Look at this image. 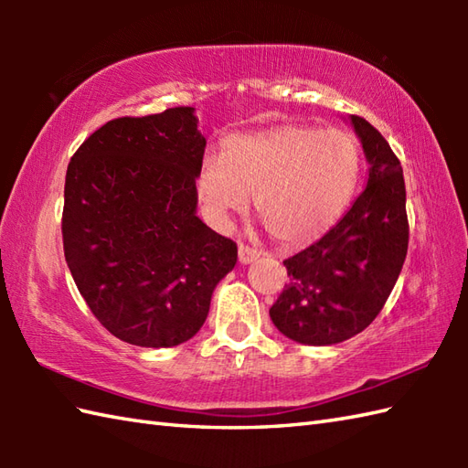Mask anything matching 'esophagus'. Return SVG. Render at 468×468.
Returning <instances> with one entry per match:
<instances>
[{"mask_svg":"<svg viewBox=\"0 0 468 468\" xmlns=\"http://www.w3.org/2000/svg\"><path fill=\"white\" fill-rule=\"evenodd\" d=\"M257 257H260V251L253 250V247H250V245H243V243L239 245V261H241L243 265L255 261Z\"/></svg>","mask_w":468,"mask_h":468,"instance_id":"obj_1","label":"esophagus"}]
</instances>
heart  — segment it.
<instances>
[{
    "label": "heart",
    "instance_id": "obj_1",
    "mask_svg": "<svg viewBox=\"0 0 468 468\" xmlns=\"http://www.w3.org/2000/svg\"><path fill=\"white\" fill-rule=\"evenodd\" d=\"M360 144L342 128L283 122L227 136L221 154H207L195 176L208 217L225 223L253 207L275 241L300 245L330 229L350 205L360 176Z\"/></svg>",
    "mask_w": 468,
    "mask_h": 468
}]
</instances>
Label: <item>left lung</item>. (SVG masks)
Segmentation results:
<instances>
[{
  "mask_svg": "<svg viewBox=\"0 0 468 468\" xmlns=\"http://www.w3.org/2000/svg\"><path fill=\"white\" fill-rule=\"evenodd\" d=\"M370 175L350 211L320 241L287 257V283L271 305L277 330L307 346L364 332L382 312L409 251L406 186L399 156L362 116L352 114Z\"/></svg>",
  "mask_w": 468,
  "mask_h": 468,
  "instance_id": "left-lung-1",
  "label": "left lung"
}]
</instances>
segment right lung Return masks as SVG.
Returning a JSON list of instances; mask_svg holds the SVG:
<instances>
[{"label": "right lung", "instance_id": "obj_1", "mask_svg": "<svg viewBox=\"0 0 468 468\" xmlns=\"http://www.w3.org/2000/svg\"><path fill=\"white\" fill-rule=\"evenodd\" d=\"M191 106L122 116L98 128L68 165L66 263L94 317L118 340L178 346L201 330L237 243L197 211L205 154Z\"/></svg>", "mask_w": 468, "mask_h": 468}]
</instances>
